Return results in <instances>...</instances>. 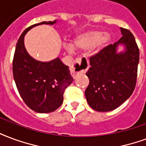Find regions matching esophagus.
<instances>
[{"mask_svg":"<svg viewBox=\"0 0 146 146\" xmlns=\"http://www.w3.org/2000/svg\"><path fill=\"white\" fill-rule=\"evenodd\" d=\"M89 67V62L86 59H84L82 61L81 59H75L73 62V65L70 67V71L73 76H75L76 74L80 73H84L86 72Z\"/></svg>","mask_w":146,"mask_h":146,"instance_id":"obj_1","label":"esophagus"}]
</instances>
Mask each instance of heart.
<instances>
[{"label":"heart","mask_w":146,"mask_h":146,"mask_svg":"<svg viewBox=\"0 0 146 146\" xmlns=\"http://www.w3.org/2000/svg\"><path fill=\"white\" fill-rule=\"evenodd\" d=\"M111 42V35L109 33L98 30H90L76 34L72 40V46L66 45V49L72 53L73 48L77 50H87L91 48L90 54L94 56L103 51Z\"/></svg>","instance_id":"b5f03b06"}]
</instances>
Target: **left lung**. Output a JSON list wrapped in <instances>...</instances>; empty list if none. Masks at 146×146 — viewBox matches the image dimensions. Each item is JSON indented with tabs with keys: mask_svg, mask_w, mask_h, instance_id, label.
Segmentation results:
<instances>
[{
	"mask_svg": "<svg viewBox=\"0 0 146 146\" xmlns=\"http://www.w3.org/2000/svg\"><path fill=\"white\" fill-rule=\"evenodd\" d=\"M122 37L100 53L90 57L86 74L90 83L85 97L91 108L113 111L132 94L137 79L139 50L133 35L120 28ZM121 47L123 49L119 50Z\"/></svg>",
	"mask_w": 146,
	"mask_h": 146,
	"instance_id": "1",
	"label": "left lung"
}]
</instances>
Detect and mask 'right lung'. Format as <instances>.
<instances>
[{
    "label": "right lung",
    "instance_id": "add662e5",
    "mask_svg": "<svg viewBox=\"0 0 146 146\" xmlns=\"http://www.w3.org/2000/svg\"><path fill=\"white\" fill-rule=\"evenodd\" d=\"M56 23V20L42 21L25 29L17 42L13 59V76L18 92L27 106L38 113H50L59 108L65 89L73 78L59 57L42 62L31 56L25 46V35L35 26Z\"/></svg>",
    "mask_w": 146,
    "mask_h": 146
}]
</instances>
